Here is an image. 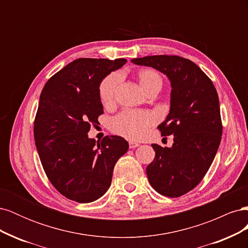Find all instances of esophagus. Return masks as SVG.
<instances>
[{"instance_id": "1", "label": "esophagus", "mask_w": 248, "mask_h": 248, "mask_svg": "<svg viewBox=\"0 0 248 248\" xmlns=\"http://www.w3.org/2000/svg\"><path fill=\"white\" fill-rule=\"evenodd\" d=\"M139 146H140L139 142L132 141V140L129 141V148H130V149H134V148H137V147H139Z\"/></svg>"}]
</instances>
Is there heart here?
I'll use <instances>...</instances> for the list:
<instances>
[{
    "mask_svg": "<svg viewBox=\"0 0 248 248\" xmlns=\"http://www.w3.org/2000/svg\"><path fill=\"white\" fill-rule=\"evenodd\" d=\"M137 78L141 89L147 93L150 90L161 89L162 78L154 69H140ZM120 81L118 73H110L104 78L99 85V98L103 106H109L115 100V95ZM156 122V117L150 111H140L126 109L111 119L110 129L119 136L130 140H140L145 138L150 127Z\"/></svg>",
    "mask_w": 248,
    "mask_h": 248,
    "instance_id": "obj_1",
    "label": "heart"
}]
</instances>
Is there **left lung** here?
<instances>
[{
  "label": "left lung",
  "instance_id": "obj_1",
  "mask_svg": "<svg viewBox=\"0 0 248 248\" xmlns=\"http://www.w3.org/2000/svg\"><path fill=\"white\" fill-rule=\"evenodd\" d=\"M131 62L153 67L170 80V114L158 129L162 137L174 134V144L152 145L155 157L146 172L157 192L181 197L202 181L218 150L222 134L218 95L212 80L188 59L159 55Z\"/></svg>",
  "mask_w": 248,
  "mask_h": 248
}]
</instances>
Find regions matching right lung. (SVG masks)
<instances>
[{
	"mask_svg": "<svg viewBox=\"0 0 248 248\" xmlns=\"http://www.w3.org/2000/svg\"><path fill=\"white\" fill-rule=\"evenodd\" d=\"M126 59L80 58L54 74L44 86L34 121V139L44 171L65 198L91 202L111 183L118 159L128 142L117 136L101 141L88 138L103 114L101 80Z\"/></svg>",
	"mask_w": 248,
	"mask_h": 248,
	"instance_id": "1",
	"label": "right lung"
}]
</instances>
